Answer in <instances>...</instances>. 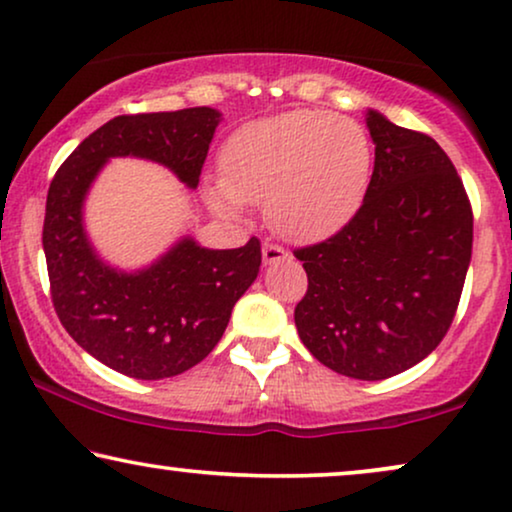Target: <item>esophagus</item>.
<instances>
[{
	"label": "esophagus",
	"mask_w": 512,
	"mask_h": 512,
	"mask_svg": "<svg viewBox=\"0 0 512 512\" xmlns=\"http://www.w3.org/2000/svg\"><path fill=\"white\" fill-rule=\"evenodd\" d=\"M286 258H289V251L279 247V244H272V242L263 244V263L265 265H275L279 261H286Z\"/></svg>",
	"instance_id": "1"
}]
</instances>
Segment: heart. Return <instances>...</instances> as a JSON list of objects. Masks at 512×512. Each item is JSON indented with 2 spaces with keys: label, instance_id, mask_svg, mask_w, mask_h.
Listing matches in <instances>:
<instances>
[{
  "label": "heart",
  "instance_id": "1",
  "mask_svg": "<svg viewBox=\"0 0 512 512\" xmlns=\"http://www.w3.org/2000/svg\"><path fill=\"white\" fill-rule=\"evenodd\" d=\"M221 179L205 195L223 216L263 202L268 223L289 240L338 233L359 212L373 179V144L347 116L293 109L244 123L221 149Z\"/></svg>",
  "mask_w": 512,
  "mask_h": 512
}]
</instances>
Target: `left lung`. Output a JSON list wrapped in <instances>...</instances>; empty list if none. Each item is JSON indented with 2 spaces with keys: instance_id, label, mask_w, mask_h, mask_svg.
<instances>
[{
  "instance_id": "8db88e82",
  "label": "left lung",
  "mask_w": 512,
  "mask_h": 512,
  "mask_svg": "<svg viewBox=\"0 0 512 512\" xmlns=\"http://www.w3.org/2000/svg\"><path fill=\"white\" fill-rule=\"evenodd\" d=\"M375 167L354 219L326 242L293 251L307 293L293 319L326 368L384 380L445 338L471 265L473 212L436 139L366 109Z\"/></svg>"
}]
</instances>
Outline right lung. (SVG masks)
<instances>
[{
  "label": "right lung",
  "instance_id": "right-lung-1",
  "mask_svg": "<svg viewBox=\"0 0 512 512\" xmlns=\"http://www.w3.org/2000/svg\"><path fill=\"white\" fill-rule=\"evenodd\" d=\"M221 111L191 107L116 116L76 146L51 181L44 254L55 312L67 333L116 373L163 380L216 347L230 312L261 268L256 237L240 249H207L181 235L137 270L104 261L90 242L83 205L111 158H142L198 188Z\"/></svg>",
  "mask_w": 512,
  "mask_h": 512
}]
</instances>
